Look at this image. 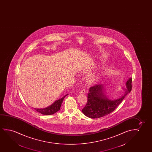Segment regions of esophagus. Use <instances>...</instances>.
I'll list each match as a JSON object with an SVG mask.
<instances>
[{
    "instance_id": "obj_1",
    "label": "esophagus",
    "mask_w": 152,
    "mask_h": 152,
    "mask_svg": "<svg viewBox=\"0 0 152 152\" xmlns=\"http://www.w3.org/2000/svg\"><path fill=\"white\" fill-rule=\"evenodd\" d=\"M86 92V90L85 89L81 90L79 91V93L80 94H85Z\"/></svg>"
}]
</instances>
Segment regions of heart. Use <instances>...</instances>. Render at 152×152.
Wrapping results in <instances>:
<instances>
[{"instance_id": "heart-1", "label": "heart", "mask_w": 152, "mask_h": 152, "mask_svg": "<svg viewBox=\"0 0 152 152\" xmlns=\"http://www.w3.org/2000/svg\"><path fill=\"white\" fill-rule=\"evenodd\" d=\"M96 78H97V77H96V76H95V77H92V80H95L96 79Z\"/></svg>"}]
</instances>
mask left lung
<instances>
[{"mask_svg": "<svg viewBox=\"0 0 152 152\" xmlns=\"http://www.w3.org/2000/svg\"><path fill=\"white\" fill-rule=\"evenodd\" d=\"M132 78L127 81V88L124 89L123 96L116 100L108 99L105 95L104 86L96 85L90 88L88 94L87 103L82 112L86 116L91 118H97L110 114L117 108L125 96L132 89Z\"/></svg>", "mask_w": 152, "mask_h": 152, "instance_id": "1", "label": "left lung"}]
</instances>
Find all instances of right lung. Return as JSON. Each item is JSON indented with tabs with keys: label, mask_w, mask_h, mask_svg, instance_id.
Listing matches in <instances>:
<instances>
[{
	"label": "right lung",
	"mask_w": 152,
	"mask_h": 152,
	"mask_svg": "<svg viewBox=\"0 0 152 152\" xmlns=\"http://www.w3.org/2000/svg\"><path fill=\"white\" fill-rule=\"evenodd\" d=\"M68 94H66L62 98H61L59 100H56L51 105L48 106V107L41 108V109H38V108H35V109L37 112L41 113L42 114L45 115L53 114L55 113L60 110L63 101L64 100L65 97Z\"/></svg>",
	"instance_id": "add662e5"
}]
</instances>
